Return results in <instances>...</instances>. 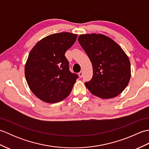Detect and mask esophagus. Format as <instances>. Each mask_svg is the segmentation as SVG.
<instances>
[{
  "label": "esophagus",
  "mask_w": 149,
  "mask_h": 149,
  "mask_svg": "<svg viewBox=\"0 0 149 149\" xmlns=\"http://www.w3.org/2000/svg\"><path fill=\"white\" fill-rule=\"evenodd\" d=\"M79 77L80 78H81L82 77H83V71H81L79 73Z\"/></svg>",
  "instance_id": "34e87169"
}]
</instances>
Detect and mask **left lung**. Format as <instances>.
Instances as JSON below:
<instances>
[{
    "instance_id": "left-lung-1",
    "label": "left lung",
    "mask_w": 149,
    "mask_h": 149,
    "mask_svg": "<svg viewBox=\"0 0 149 149\" xmlns=\"http://www.w3.org/2000/svg\"><path fill=\"white\" fill-rule=\"evenodd\" d=\"M78 42L93 66V77L85 86L101 99L118 96L127 87L131 75L127 54L115 41L102 34H81Z\"/></svg>"
}]
</instances>
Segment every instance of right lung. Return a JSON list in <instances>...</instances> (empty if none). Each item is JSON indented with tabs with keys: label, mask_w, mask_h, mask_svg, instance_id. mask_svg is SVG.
I'll use <instances>...</instances> for the list:
<instances>
[{
	"label": "right lung",
	"mask_w": 149,
	"mask_h": 149,
	"mask_svg": "<svg viewBox=\"0 0 149 149\" xmlns=\"http://www.w3.org/2000/svg\"><path fill=\"white\" fill-rule=\"evenodd\" d=\"M77 37L68 32L50 34L40 40L29 52L25 76L30 90L43 102H60L70 93L78 76L70 72L65 54Z\"/></svg>",
	"instance_id": "obj_1"
}]
</instances>
